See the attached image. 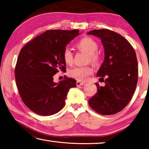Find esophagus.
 Here are the masks:
<instances>
[{"label":"esophagus","instance_id":"obj_1","mask_svg":"<svg viewBox=\"0 0 149 149\" xmlns=\"http://www.w3.org/2000/svg\"><path fill=\"white\" fill-rule=\"evenodd\" d=\"M84 84H85L84 82H81V81H77L76 82L77 86H81V85H84Z\"/></svg>","mask_w":149,"mask_h":149}]
</instances>
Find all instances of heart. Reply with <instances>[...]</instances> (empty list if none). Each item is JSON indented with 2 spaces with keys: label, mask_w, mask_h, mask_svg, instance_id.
I'll return each mask as SVG.
<instances>
[{
  "label": "heart",
  "mask_w": 149,
  "mask_h": 149,
  "mask_svg": "<svg viewBox=\"0 0 149 149\" xmlns=\"http://www.w3.org/2000/svg\"><path fill=\"white\" fill-rule=\"evenodd\" d=\"M75 46L81 51L88 54L87 60L97 65L100 60V55L97 52L99 45L94 39L89 37H84L78 41ZM62 58L65 64L71 65L73 62V54L70 50L65 49L62 54ZM93 73V68L90 65L75 67L70 70L69 76L77 81H85Z\"/></svg>",
  "instance_id": "1"
}]
</instances>
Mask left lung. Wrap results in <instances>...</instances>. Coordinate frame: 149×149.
I'll return each mask as SVG.
<instances>
[{"label":"left lung","mask_w":149,"mask_h":149,"mask_svg":"<svg viewBox=\"0 0 149 149\" xmlns=\"http://www.w3.org/2000/svg\"><path fill=\"white\" fill-rule=\"evenodd\" d=\"M101 39L104 49V60L97 72L100 81L97 93L91 98L89 104L102 115L120 112L130 102L138 80L137 59L135 50L127 40L109 29H95L87 33Z\"/></svg>","instance_id":"obj_1"}]
</instances>
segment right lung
<instances>
[{
  "mask_svg": "<svg viewBox=\"0 0 149 149\" xmlns=\"http://www.w3.org/2000/svg\"><path fill=\"white\" fill-rule=\"evenodd\" d=\"M79 32L47 30L20 50L14 71L16 85L22 101L36 114L50 116L58 112L64 107L69 89L76 86V81L70 77L54 83L53 75L60 70L65 72L63 52Z\"/></svg>",
  "mask_w": 149,
  "mask_h": 149,
  "instance_id": "1",
  "label": "right lung"
}]
</instances>
